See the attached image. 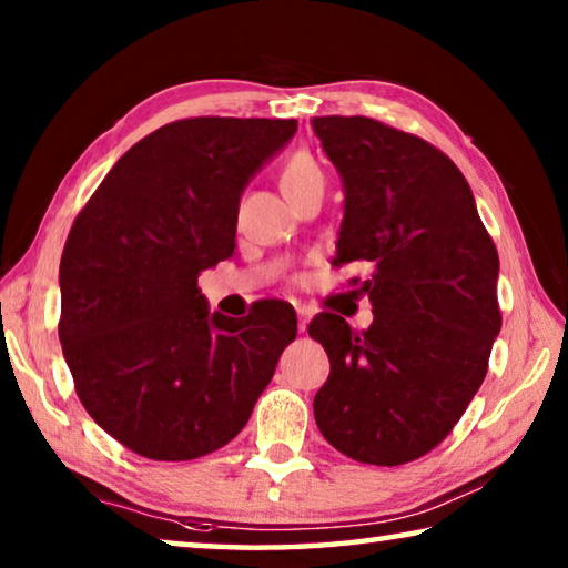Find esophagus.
Instances as JSON below:
<instances>
[{
	"instance_id": "obj_1",
	"label": "esophagus",
	"mask_w": 568,
	"mask_h": 568,
	"mask_svg": "<svg viewBox=\"0 0 568 568\" xmlns=\"http://www.w3.org/2000/svg\"><path fill=\"white\" fill-rule=\"evenodd\" d=\"M307 321H311V311L307 307H297V331L305 333Z\"/></svg>"
}]
</instances>
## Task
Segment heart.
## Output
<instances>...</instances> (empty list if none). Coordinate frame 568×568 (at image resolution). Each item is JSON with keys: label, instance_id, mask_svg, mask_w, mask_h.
<instances>
[{"label": "heart", "instance_id": "obj_1", "mask_svg": "<svg viewBox=\"0 0 568 568\" xmlns=\"http://www.w3.org/2000/svg\"><path fill=\"white\" fill-rule=\"evenodd\" d=\"M313 182H323V172L307 152H295V155L285 160L281 172V187L287 197L297 190L313 185Z\"/></svg>", "mask_w": 568, "mask_h": 568}]
</instances>
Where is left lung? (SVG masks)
<instances>
[{"label":"left lung","mask_w":568,"mask_h":568,"mask_svg":"<svg viewBox=\"0 0 568 568\" xmlns=\"http://www.w3.org/2000/svg\"><path fill=\"white\" fill-rule=\"evenodd\" d=\"M343 182L335 265L365 263L373 323L307 325L331 358L321 434L361 464L400 466L444 440L486 378L501 331L498 253L474 192L444 152L371 118H313Z\"/></svg>","instance_id":"obj_1"}]
</instances>
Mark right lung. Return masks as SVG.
<instances>
[{"instance_id":"1","label":"right lung","mask_w":568,"mask_h":568,"mask_svg":"<svg viewBox=\"0 0 568 568\" xmlns=\"http://www.w3.org/2000/svg\"><path fill=\"white\" fill-rule=\"evenodd\" d=\"M295 120L192 118L148 134L82 207L60 263V343L98 426L152 460H192L233 440L285 345L291 305L210 313L197 275L235 253L247 182Z\"/></svg>"}]
</instances>
